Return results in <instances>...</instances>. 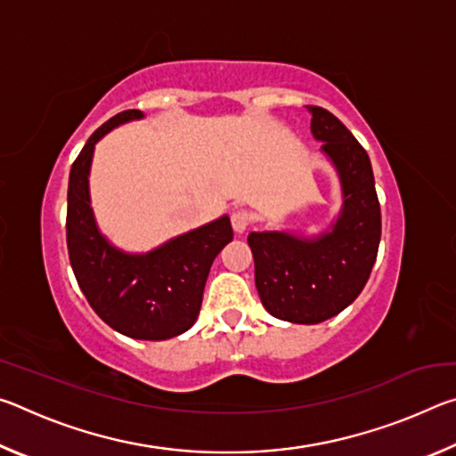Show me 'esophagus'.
Instances as JSON below:
<instances>
[{"label": "esophagus", "mask_w": 456, "mask_h": 456, "mask_svg": "<svg viewBox=\"0 0 456 456\" xmlns=\"http://www.w3.org/2000/svg\"><path fill=\"white\" fill-rule=\"evenodd\" d=\"M253 221H256V215L247 209H237L231 215V225H233L237 233H243L247 227L253 225Z\"/></svg>", "instance_id": "34e87169"}]
</instances>
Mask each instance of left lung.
<instances>
[{
	"instance_id": "left-lung-1",
	"label": "left lung",
	"mask_w": 456,
	"mask_h": 456,
	"mask_svg": "<svg viewBox=\"0 0 456 456\" xmlns=\"http://www.w3.org/2000/svg\"><path fill=\"white\" fill-rule=\"evenodd\" d=\"M312 133L334 160L344 211L318 241L285 233H251L256 285L265 310L283 322L320 323L346 310L364 289L382 233L370 157L354 134L322 106H305Z\"/></svg>"
}]
</instances>
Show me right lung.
<instances>
[{"mask_svg": "<svg viewBox=\"0 0 456 456\" xmlns=\"http://www.w3.org/2000/svg\"><path fill=\"white\" fill-rule=\"evenodd\" d=\"M141 117V110L112 117L76 157L68 181L66 243L76 281L100 320L128 338L167 339L195 323L213 259L233 239V229L229 217H221L146 256H125L104 241L90 209L92 152L108 130Z\"/></svg>", "mask_w": 456, "mask_h": 456, "instance_id": "1", "label": "right lung"}]
</instances>
